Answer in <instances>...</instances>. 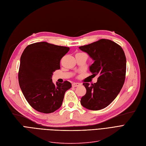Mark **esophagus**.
<instances>
[{
	"instance_id": "esophagus-1",
	"label": "esophagus",
	"mask_w": 146,
	"mask_h": 146,
	"mask_svg": "<svg viewBox=\"0 0 146 146\" xmlns=\"http://www.w3.org/2000/svg\"><path fill=\"white\" fill-rule=\"evenodd\" d=\"M80 85V84L79 83H78V82H76V83H73L72 84V86L73 87H78V86H79Z\"/></svg>"
}]
</instances>
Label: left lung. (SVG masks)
Returning <instances> with one entry per match:
<instances>
[{
    "label": "left lung",
    "mask_w": 146,
    "mask_h": 146,
    "mask_svg": "<svg viewBox=\"0 0 146 146\" xmlns=\"http://www.w3.org/2000/svg\"><path fill=\"white\" fill-rule=\"evenodd\" d=\"M79 48L94 61L90 66V71L94 76H99L94 84H83L87 93L81 98L80 104L90 110H102L116 98L125 82V52L121 46L107 39H101Z\"/></svg>",
    "instance_id": "obj_1"
}]
</instances>
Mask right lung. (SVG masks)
Here are the masks:
<instances>
[{
  "label": "right lung",
  "instance_id": "right-lung-1",
  "mask_svg": "<svg viewBox=\"0 0 146 146\" xmlns=\"http://www.w3.org/2000/svg\"><path fill=\"white\" fill-rule=\"evenodd\" d=\"M70 48L39 42L30 44L20 58L19 82L29 104L36 111L48 114L62 105L65 93L72 87L68 81L52 82L53 73L60 69L61 59Z\"/></svg>",
  "mask_w": 146,
  "mask_h": 146
}]
</instances>
